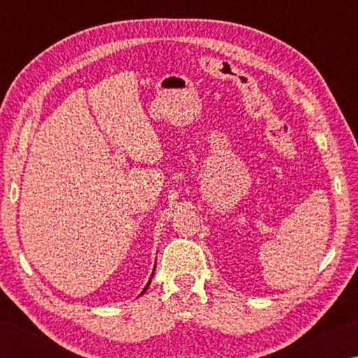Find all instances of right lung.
Segmentation results:
<instances>
[{
	"mask_svg": "<svg viewBox=\"0 0 358 358\" xmlns=\"http://www.w3.org/2000/svg\"><path fill=\"white\" fill-rule=\"evenodd\" d=\"M150 281H151V280H150ZM147 286H150V282L147 284ZM145 290H147V287H145V289H143V292H145ZM143 292H142V294H143Z\"/></svg>",
	"mask_w": 358,
	"mask_h": 358,
	"instance_id": "obj_1",
	"label": "right lung"
}]
</instances>
